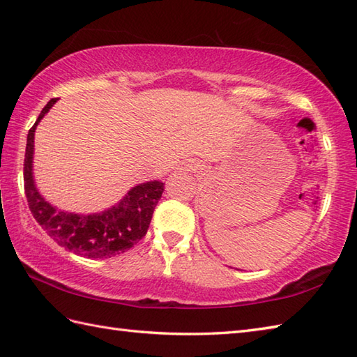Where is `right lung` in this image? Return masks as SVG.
I'll use <instances>...</instances> for the list:
<instances>
[{
	"instance_id": "1",
	"label": "right lung",
	"mask_w": 357,
	"mask_h": 357,
	"mask_svg": "<svg viewBox=\"0 0 357 357\" xmlns=\"http://www.w3.org/2000/svg\"><path fill=\"white\" fill-rule=\"evenodd\" d=\"M58 100L53 98L41 110L29 130L24 158V192L36 222L56 242L75 255L102 259L124 253L141 241L149 230L153 210L164 192L162 181H149L135 185L115 206L100 213H70L44 198L38 192L33 178L35 130Z\"/></svg>"
}]
</instances>
